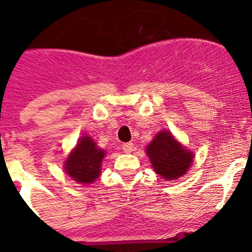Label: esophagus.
Wrapping results in <instances>:
<instances>
[{"mask_svg":"<svg viewBox=\"0 0 252 252\" xmlns=\"http://www.w3.org/2000/svg\"><path fill=\"white\" fill-rule=\"evenodd\" d=\"M122 150H124V152H126V154H130V152L133 151V144L132 142H126V144L122 145Z\"/></svg>","mask_w":252,"mask_h":252,"instance_id":"34e87169","label":"esophagus"}]
</instances>
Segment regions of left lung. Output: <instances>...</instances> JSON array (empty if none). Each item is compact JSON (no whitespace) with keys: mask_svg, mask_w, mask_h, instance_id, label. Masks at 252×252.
<instances>
[{"mask_svg":"<svg viewBox=\"0 0 252 252\" xmlns=\"http://www.w3.org/2000/svg\"><path fill=\"white\" fill-rule=\"evenodd\" d=\"M146 154L155 172L166 180H175L186 174L193 160L192 152L177 142L168 131H161L155 136Z\"/></svg>","mask_w":252,"mask_h":252,"instance_id":"1","label":"left lung"}]
</instances>
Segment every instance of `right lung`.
<instances>
[{"instance_id": "1", "label": "right lung", "mask_w": 252, "mask_h": 252, "mask_svg": "<svg viewBox=\"0 0 252 252\" xmlns=\"http://www.w3.org/2000/svg\"><path fill=\"white\" fill-rule=\"evenodd\" d=\"M103 156L105 151L98 149L91 137L84 136L64 162L66 174L81 184H91L100 176Z\"/></svg>"}]
</instances>
